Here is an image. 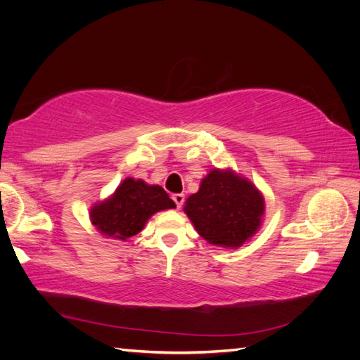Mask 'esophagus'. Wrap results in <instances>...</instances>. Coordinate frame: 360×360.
I'll use <instances>...</instances> for the list:
<instances>
[{"instance_id":"1","label":"esophagus","mask_w":360,"mask_h":360,"mask_svg":"<svg viewBox=\"0 0 360 360\" xmlns=\"http://www.w3.org/2000/svg\"><path fill=\"white\" fill-rule=\"evenodd\" d=\"M172 201L176 202V205L180 209V207H181L183 202H184V195H183V193H174V195H172Z\"/></svg>"}]
</instances>
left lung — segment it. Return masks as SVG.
Segmentation results:
<instances>
[{
	"mask_svg": "<svg viewBox=\"0 0 360 360\" xmlns=\"http://www.w3.org/2000/svg\"><path fill=\"white\" fill-rule=\"evenodd\" d=\"M184 213L204 240L234 249L258 231L264 198L248 179L231 169L213 168L200 191L186 200Z\"/></svg>",
	"mask_w": 360,
	"mask_h": 360,
	"instance_id": "left-lung-1",
	"label": "left lung"
}]
</instances>
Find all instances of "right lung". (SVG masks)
<instances>
[{"label":"right lung","instance_id":"1","mask_svg":"<svg viewBox=\"0 0 360 360\" xmlns=\"http://www.w3.org/2000/svg\"><path fill=\"white\" fill-rule=\"evenodd\" d=\"M174 207L176 204L163 188L127 177L110 198L93 205L90 219L101 234L126 242L143 231L155 213Z\"/></svg>","mask_w":360,"mask_h":360}]
</instances>
